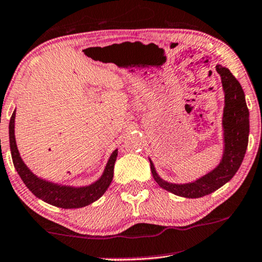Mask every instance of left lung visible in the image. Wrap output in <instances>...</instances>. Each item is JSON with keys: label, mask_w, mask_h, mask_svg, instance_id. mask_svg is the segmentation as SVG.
Returning <instances> with one entry per match:
<instances>
[{"label": "left lung", "mask_w": 262, "mask_h": 262, "mask_svg": "<svg viewBox=\"0 0 262 262\" xmlns=\"http://www.w3.org/2000/svg\"><path fill=\"white\" fill-rule=\"evenodd\" d=\"M216 71L221 77L225 93V106L223 115L224 154L220 163L208 174L187 184L168 183L156 171L150 160L151 171L155 181L168 192L186 198H200L228 183L239 169L248 147L249 138V110L247 107L246 95L236 77L228 69L216 65Z\"/></svg>", "instance_id": "obj_1"}]
</instances>
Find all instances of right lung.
<instances>
[{
    "mask_svg": "<svg viewBox=\"0 0 262 262\" xmlns=\"http://www.w3.org/2000/svg\"><path fill=\"white\" fill-rule=\"evenodd\" d=\"M14 122H15V110L13 112L11 121H9V145H11V154L13 164L15 170L18 171L19 177L24 181L26 187L29 188L36 197L39 200L47 202L48 204L54 205L64 209H74V208H82L89 205L93 202L99 200L102 194L106 192L110 186L112 178H114V167L118 151L115 150L108 158L104 173L95 183L88 186L74 187L66 186L51 183V181L43 180L35 175L26 167L24 161L21 160L18 147H16L15 135H14Z\"/></svg>",
    "mask_w": 262,
    "mask_h": 262,
    "instance_id": "add662e5",
    "label": "right lung"
}]
</instances>
